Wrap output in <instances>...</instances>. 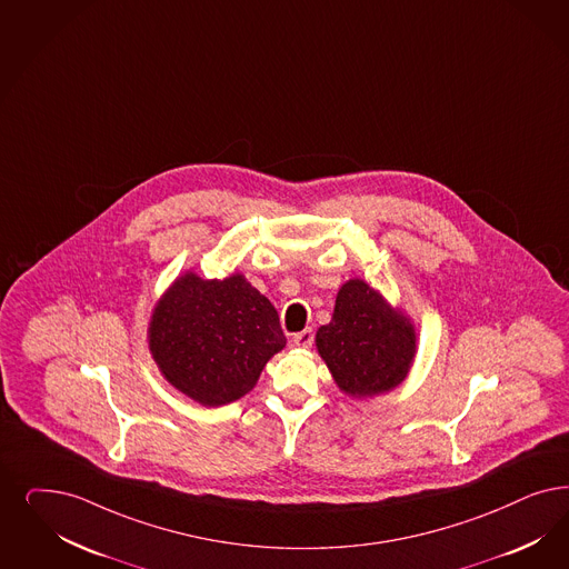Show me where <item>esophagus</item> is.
I'll use <instances>...</instances> for the list:
<instances>
[{"instance_id": "esophagus-1", "label": "esophagus", "mask_w": 569, "mask_h": 569, "mask_svg": "<svg viewBox=\"0 0 569 569\" xmlns=\"http://www.w3.org/2000/svg\"><path fill=\"white\" fill-rule=\"evenodd\" d=\"M292 345L296 349H311L313 345V332L311 330H302V332L292 336Z\"/></svg>"}]
</instances>
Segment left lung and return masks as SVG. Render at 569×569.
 <instances>
[{
    "label": "left lung",
    "mask_w": 569,
    "mask_h": 569,
    "mask_svg": "<svg viewBox=\"0 0 569 569\" xmlns=\"http://www.w3.org/2000/svg\"><path fill=\"white\" fill-rule=\"evenodd\" d=\"M418 336L410 315L363 279L340 286L332 321L315 333L317 353L333 382L353 399L391 392L412 370Z\"/></svg>",
    "instance_id": "left-lung-1"
}]
</instances>
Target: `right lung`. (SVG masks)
I'll return each instance as SVG.
<instances>
[{"mask_svg":"<svg viewBox=\"0 0 569 569\" xmlns=\"http://www.w3.org/2000/svg\"><path fill=\"white\" fill-rule=\"evenodd\" d=\"M147 340L161 376L206 408L252 391L267 361L286 347L271 300L241 273L178 274L151 311Z\"/></svg>","mask_w":569,"mask_h":569,"instance_id":"right-lung-1","label":"right lung"}]
</instances>
